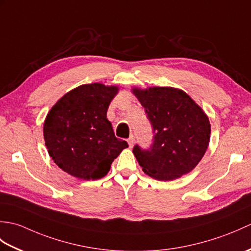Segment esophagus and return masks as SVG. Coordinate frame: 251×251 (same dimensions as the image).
Returning a JSON list of instances; mask_svg holds the SVG:
<instances>
[{
    "label": "esophagus",
    "mask_w": 251,
    "mask_h": 251,
    "mask_svg": "<svg viewBox=\"0 0 251 251\" xmlns=\"http://www.w3.org/2000/svg\"><path fill=\"white\" fill-rule=\"evenodd\" d=\"M127 142H128V145H129L130 148H131L132 146H134V143H135V138H134V136H130V137L128 138V140H127Z\"/></svg>",
    "instance_id": "obj_1"
}]
</instances>
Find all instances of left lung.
I'll return each mask as SVG.
<instances>
[{
	"instance_id": "obj_1",
	"label": "left lung",
	"mask_w": 251,
	"mask_h": 251,
	"mask_svg": "<svg viewBox=\"0 0 251 251\" xmlns=\"http://www.w3.org/2000/svg\"><path fill=\"white\" fill-rule=\"evenodd\" d=\"M131 92L145 108L154 132L149 150L135 146L132 151L143 173L170 181L192 172L210 141V123L204 110L179 88L132 87Z\"/></svg>"
}]
</instances>
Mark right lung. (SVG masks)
<instances>
[{
  "mask_svg": "<svg viewBox=\"0 0 251 251\" xmlns=\"http://www.w3.org/2000/svg\"><path fill=\"white\" fill-rule=\"evenodd\" d=\"M115 85L84 84L57 101L47 113L43 135L50 156L63 172L82 180L101 179L128 147L114 135L106 111Z\"/></svg>",
  "mask_w": 251,
  "mask_h": 251,
  "instance_id": "right-lung-1",
  "label": "right lung"
}]
</instances>
